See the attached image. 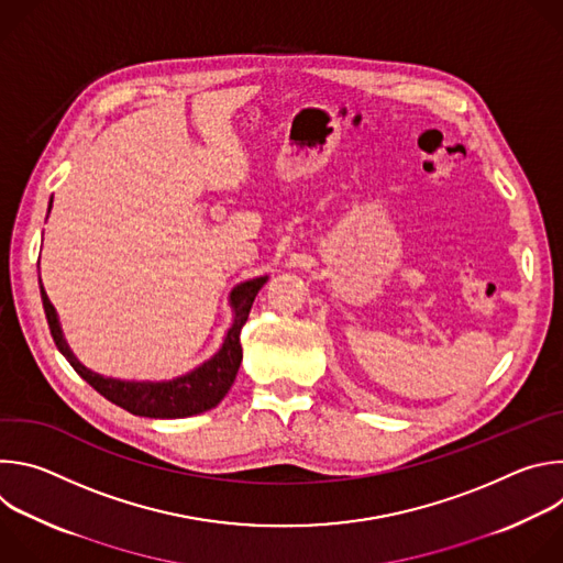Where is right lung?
<instances>
[{"instance_id":"add662e5","label":"right lung","mask_w":563,"mask_h":563,"mask_svg":"<svg viewBox=\"0 0 563 563\" xmlns=\"http://www.w3.org/2000/svg\"><path fill=\"white\" fill-rule=\"evenodd\" d=\"M48 211H51V207H48ZM265 283H267V276L254 278V280L238 285L231 291V305L235 309V318H233V328L229 330V334L222 343V350L211 361L202 363L198 369L189 372L187 376L167 380V383H124V380H115V378H104V376L87 369L85 365H79L62 336L55 307L51 305V300L42 287V280H40V294H42L46 320L51 328V336H53L57 350L66 356V361L73 365V369L82 376L93 389H98L104 398H109L111 404H115L122 410L137 415V417L185 419V417H194V415L216 408L224 398V394L229 391V387L233 385L240 361H243L240 330H243V325L247 323L254 298Z\"/></svg>"}]
</instances>
